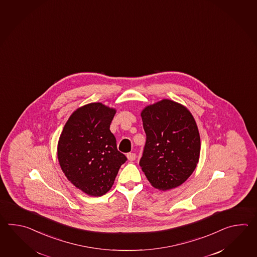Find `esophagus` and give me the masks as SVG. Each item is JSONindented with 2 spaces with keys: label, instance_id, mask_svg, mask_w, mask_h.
Listing matches in <instances>:
<instances>
[{
  "label": "esophagus",
  "instance_id": "1",
  "mask_svg": "<svg viewBox=\"0 0 257 257\" xmlns=\"http://www.w3.org/2000/svg\"><path fill=\"white\" fill-rule=\"evenodd\" d=\"M126 157L128 159V161H131V162H132V161H135L137 158L136 153H127V154H126Z\"/></svg>",
  "mask_w": 257,
  "mask_h": 257
}]
</instances>
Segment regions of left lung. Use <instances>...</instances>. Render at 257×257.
I'll list each match as a JSON object with an SVG mask.
<instances>
[{"mask_svg":"<svg viewBox=\"0 0 257 257\" xmlns=\"http://www.w3.org/2000/svg\"><path fill=\"white\" fill-rule=\"evenodd\" d=\"M146 133L140 165L152 186L169 190L181 186L197 167L200 137L184 105L168 99L142 110Z\"/></svg>","mask_w":257,"mask_h":257,"instance_id":"1","label":"left lung"}]
</instances>
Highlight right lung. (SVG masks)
I'll list each match as a JSON object with an SVG mask.
<instances>
[{
  "instance_id": "obj_1",
  "label": "right lung",
  "mask_w": 257,
  "mask_h": 257,
  "mask_svg": "<svg viewBox=\"0 0 257 257\" xmlns=\"http://www.w3.org/2000/svg\"><path fill=\"white\" fill-rule=\"evenodd\" d=\"M115 110L92 103L72 113L61 132L58 159L68 180L89 196L101 197L113 186L126 157L110 131Z\"/></svg>"
}]
</instances>
